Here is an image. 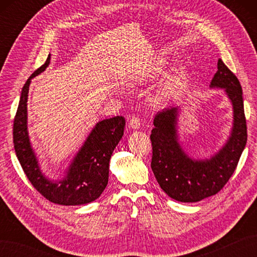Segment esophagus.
I'll list each match as a JSON object with an SVG mask.
<instances>
[{
	"instance_id": "34e87169",
	"label": "esophagus",
	"mask_w": 257,
	"mask_h": 257,
	"mask_svg": "<svg viewBox=\"0 0 257 257\" xmlns=\"http://www.w3.org/2000/svg\"><path fill=\"white\" fill-rule=\"evenodd\" d=\"M140 119L139 118H137V117H134V118H132L129 120V128H132V129H134V130H136V129H139V127H140Z\"/></svg>"
}]
</instances>
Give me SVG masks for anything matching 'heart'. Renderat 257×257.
Masks as SVG:
<instances>
[{"mask_svg": "<svg viewBox=\"0 0 257 257\" xmlns=\"http://www.w3.org/2000/svg\"><path fill=\"white\" fill-rule=\"evenodd\" d=\"M168 62L165 57L156 58L148 68V76H150V77H156V76L162 74ZM189 80L190 74L187 67L180 66L177 69H174L173 73L162 84L159 90L156 92L152 101L157 106H160L170 101L173 98L182 94L189 85Z\"/></svg>", "mask_w": 257, "mask_h": 257, "instance_id": "heart-1", "label": "heart"}]
</instances>
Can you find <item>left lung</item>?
<instances>
[{"mask_svg":"<svg viewBox=\"0 0 257 257\" xmlns=\"http://www.w3.org/2000/svg\"><path fill=\"white\" fill-rule=\"evenodd\" d=\"M211 89H223L230 100L233 122L224 145L206 158L189 156L180 143L179 117L181 107L158 112L151 132V169L161 189L171 199L192 203L216 194L231 178L246 146L247 132L243 91L236 76L221 59Z\"/></svg>","mask_w":257,"mask_h":257,"instance_id":"left-lung-1","label":"left lung"}]
</instances>
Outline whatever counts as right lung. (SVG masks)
Instances as JSON below:
<instances>
[{"instance_id": "1", "label": "right lung", "mask_w": 257, "mask_h": 257, "mask_svg": "<svg viewBox=\"0 0 257 257\" xmlns=\"http://www.w3.org/2000/svg\"><path fill=\"white\" fill-rule=\"evenodd\" d=\"M45 64L35 70L22 88L18 111L13 125V141L16 157L22 168L38 192L61 205H83L99 198L106 189L109 177V161L123 136L124 118L117 116L98 121L76 152L62 178L51 179L43 172L40 158L33 148L27 127V99L32 79L48 67Z\"/></svg>"}]
</instances>
